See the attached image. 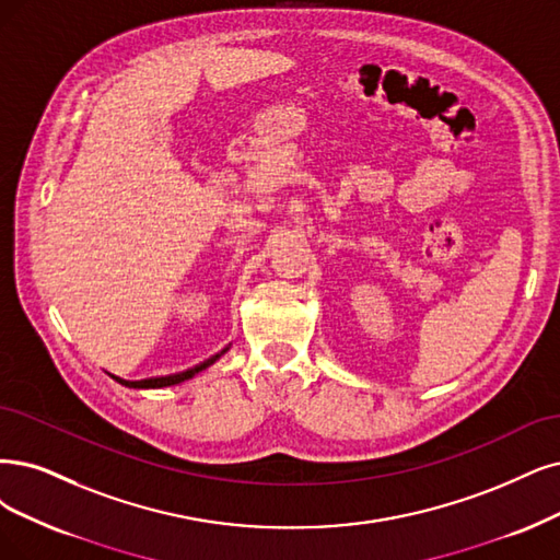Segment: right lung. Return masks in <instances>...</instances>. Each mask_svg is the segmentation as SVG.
Returning a JSON list of instances; mask_svg holds the SVG:
<instances>
[{"mask_svg":"<svg viewBox=\"0 0 560 560\" xmlns=\"http://www.w3.org/2000/svg\"><path fill=\"white\" fill-rule=\"evenodd\" d=\"M231 348V346H225L221 353H217V355H212L210 360H205V362H200V364H196V366H191V369H186V371H179V374H171V376H154V378H142V381H124V378H117V376H113V374H108L110 378H115L119 385H124V387H136V389H159V387H171V385H179V383H184V381H189V378H194L196 374H200V371H205L207 366H212L225 350Z\"/></svg>","mask_w":560,"mask_h":560,"instance_id":"right-lung-1","label":"right lung"}]
</instances>
